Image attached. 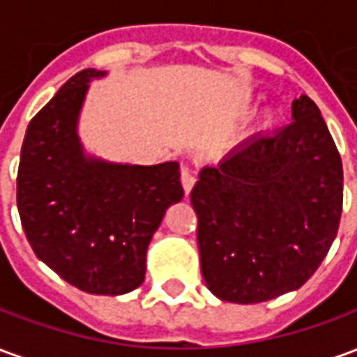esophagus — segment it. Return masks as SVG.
Returning a JSON list of instances; mask_svg holds the SVG:
<instances>
[{"label": "esophagus", "instance_id": "esophagus-1", "mask_svg": "<svg viewBox=\"0 0 357 357\" xmlns=\"http://www.w3.org/2000/svg\"><path fill=\"white\" fill-rule=\"evenodd\" d=\"M181 185H183L185 193H189L195 185V174L189 168H185V166L181 168Z\"/></svg>", "mask_w": 357, "mask_h": 357}]
</instances>
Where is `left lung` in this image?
Segmentation results:
<instances>
[{
	"label": "left lung",
	"instance_id": "8db88e82",
	"mask_svg": "<svg viewBox=\"0 0 357 357\" xmlns=\"http://www.w3.org/2000/svg\"><path fill=\"white\" fill-rule=\"evenodd\" d=\"M191 204L202 277L218 298L258 304L300 289L342 214V160L317 105L300 95L291 124L201 170Z\"/></svg>",
	"mask_w": 357,
	"mask_h": 357
}]
</instances>
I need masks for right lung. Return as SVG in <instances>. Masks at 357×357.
<instances>
[{
    "label": "right lung",
    "instance_id": "obj_1",
    "mask_svg": "<svg viewBox=\"0 0 357 357\" xmlns=\"http://www.w3.org/2000/svg\"><path fill=\"white\" fill-rule=\"evenodd\" d=\"M74 74L28 124L17 174L20 224L36 256L89 294H124L145 279L149 241L181 201L179 164L88 160L76 118L91 78Z\"/></svg>",
    "mask_w": 357,
    "mask_h": 357
}]
</instances>
